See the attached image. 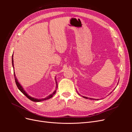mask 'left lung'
Here are the masks:
<instances>
[{
	"label": "left lung",
	"mask_w": 132,
	"mask_h": 132,
	"mask_svg": "<svg viewBox=\"0 0 132 132\" xmlns=\"http://www.w3.org/2000/svg\"><path fill=\"white\" fill-rule=\"evenodd\" d=\"M111 93H112V92H111ZM83 97H84V98H88L87 97H85V96H83ZM90 98V99H91V100H94V98Z\"/></svg>",
	"instance_id": "obj_1"
}]
</instances>
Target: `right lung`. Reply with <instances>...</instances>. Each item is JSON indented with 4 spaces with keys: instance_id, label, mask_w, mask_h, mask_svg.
I'll list each match as a JSON object with an SVG mask.
<instances>
[{
    "instance_id": "obj_1",
    "label": "right lung",
    "mask_w": 132,
    "mask_h": 132,
    "mask_svg": "<svg viewBox=\"0 0 132 132\" xmlns=\"http://www.w3.org/2000/svg\"><path fill=\"white\" fill-rule=\"evenodd\" d=\"M12 65H13V68H14V61H13V55H12ZM14 77H15V80L16 84L17 87H18V89L20 90V91L23 95H25L28 98L30 99V100L32 101H34V102H39V101H42L50 99V98L52 97H53V96L55 94V93H56V90H55L52 94H51V95H50L46 97V98H45L38 99V98H36L32 97L31 96H29V95H28V94H27L26 92L24 90H23V87L21 86V85L20 84V83L19 82V81H18V80L17 78H16V77H15V72L14 73ZM55 82H56V85H57V86H56V88H57V86H58L57 82V81H55Z\"/></svg>"
}]
</instances>
